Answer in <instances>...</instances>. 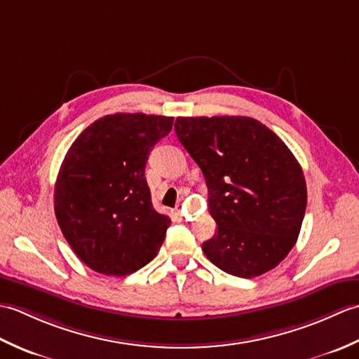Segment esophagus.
Instances as JSON below:
<instances>
[{
    "mask_svg": "<svg viewBox=\"0 0 359 359\" xmlns=\"http://www.w3.org/2000/svg\"><path fill=\"white\" fill-rule=\"evenodd\" d=\"M182 211H184V208H182V207H180V205H179V207H177V208H175V215H179V216H180V212H182Z\"/></svg>",
    "mask_w": 359,
    "mask_h": 359,
    "instance_id": "esophagus-1",
    "label": "esophagus"
}]
</instances>
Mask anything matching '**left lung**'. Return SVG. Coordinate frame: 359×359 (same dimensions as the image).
Masks as SVG:
<instances>
[{"mask_svg": "<svg viewBox=\"0 0 359 359\" xmlns=\"http://www.w3.org/2000/svg\"><path fill=\"white\" fill-rule=\"evenodd\" d=\"M175 134L203 172L217 231L203 242L228 274L255 278L294 247L307 207L301 165L287 144L250 117H177Z\"/></svg>", "mask_w": 359, "mask_h": 359, "instance_id": "left-lung-1", "label": "left lung"}]
</instances>
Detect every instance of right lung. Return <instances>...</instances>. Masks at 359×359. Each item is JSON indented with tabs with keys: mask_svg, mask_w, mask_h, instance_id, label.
<instances>
[{
	"mask_svg": "<svg viewBox=\"0 0 359 359\" xmlns=\"http://www.w3.org/2000/svg\"><path fill=\"white\" fill-rule=\"evenodd\" d=\"M172 117L112 114L83 131L60 166L53 208L89 269L126 276L156 257L171 220L152 207L144 168Z\"/></svg>",
	"mask_w": 359,
	"mask_h": 359,
	"instance_id": "add662e5",
	"label": "right lung"
}]
</instances>
